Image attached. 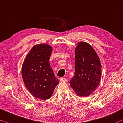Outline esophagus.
Here are the masks:
<instances>
[{
	"label": "esophagus",
	"mask_w": 123,
	"mask_h": 123,
	"mask_svg": "<svg viewBox=\"0 0 123 123\" xmlns=\"http://www.w3.org/2000/svg\"><path fill=\"white\" fill-rule=\"evenodd\" d=\"M60 81H62H62H68V79H67L66 78H63V77H62V78H60Z\"/></svg>",
	"instance_id": "34e87169"
}]
</instances>
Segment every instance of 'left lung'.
Instances as JSON below:
<instances>
[{
    "mask_svg": "<svg viewBox=\"0 0 123 123\" xmlns=\"http://www.w3.org/2000/svg\"><path fill=\"white\" fill-rule=\"evenodd\" d=\"M102 66L98 55L89 44L80 42L75 51V74L70 86L79 97H86L99 85Z\"/></svg>",
    "mask_w": 123,
    "mask_h": 123,
    "instance_id": "1",
    "label": "left lung"
}]
</instances>
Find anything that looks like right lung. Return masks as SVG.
Masks as SVG:
<instances>
[{
  "label": "right lung",
  "instance_id": "1",
  "mask_svg": "<svg viewBox=\"0 0 123 123\" xmlns=\"http://www.w3.org/2000/svg\"><path fill=\"white\" fill-rule=\"evenodd\" d=\"M52 50L51 45L47 44L35 45L22 66V79L27 89L34 97L43 100L50 98L59 83L49 62Z\"/></svg>",
  "mask_w": 123,
  "mask_h": 123
}]
</instances>
